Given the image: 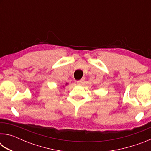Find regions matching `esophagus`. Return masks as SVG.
<instances>
[{"instance_id": "esophagus-1", "label": "esophagus", "mask_w": 151, "mask_h": 151, "mask_svg": "<svg viewBox=\"0 0 151 151\" xmlns=\"http://www.w3.org/2000/svg\"><path fill=\"white\" fill-rule=\"evenodd\" d=\"M83 82H84V79H81V80H79V81H76V83H77L78 85H81L83 83Z\"/></svg>"}]
</instances>
